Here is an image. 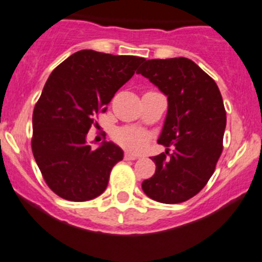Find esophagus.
Instances as JSON below:
<instances>
[{"label": "esophagus", "instance_id": "obj_1", "mask_svg": "<svg viewBox=\"0 0 262 262\" xmlns=\"http://www.w3.org/2000/svg\"><path fill=\"white\" fill-rule=\"evenodd\" d=\"M140 156H138V154H134V153H130V152H125V154H124V158L126 159V161H134V159L139 158Z\"/></svg>", "mask_w": 262, "mask_h": 262}]
</instances>
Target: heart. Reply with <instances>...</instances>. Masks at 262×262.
Returning <instances> with one entry per match:
<instances>
[{
  "instance_id": "heart-1",
  "label": "heart",
  "mask_w": 262,
  "mask_h": 262,
  "mask_svg": "<svg viewBox=\"0 0 262 262\" xmlns=\"http://www.w3.org/2000/svg\"><path fill=\"white\" fill-rule=\"evenodd\" d=\"M115 142L129 150L139 152L147 147L148 136L138 128H120L114 132Z\"/></svg>"
}]
</instances>
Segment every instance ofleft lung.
Here are the masks:
<instances>
[{
	"label": "left lung",
	"mask_w": 262,
	"mask_h": 262,
	"mask_svg": "<svg viewBox=\"0 0 262 262\" xmlns=\"http://www.w3.org/2000/svg\"><path fill=\"white\" fill-rule=\"evenodd\" d=\"M137 74L156 85L168 100L158 143L166 153L152 157L156 173L142 188L161 203H181L206 186L222 153L226 112L219 86L186 57L143 60ZM168 146L173 148L167 156Z\"/></svg>",
	"instance_id": "1"
}]
</instances>
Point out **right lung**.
I'll use <instances>...</instances> for the list:
<instances>
[{"instance_id":"right-lung-1","label":"right lung","mask_w":262,"mask_h":262,"mask_svg":"<svg viewBox=\"0 0 262 262\" xmlns=\"http://www.w3.org/2000/svg\"><path fill=\"white\" fill-rule=\"evenodd\" d=\"M143 57L80 50L49 76L32 114V153L52 191L84 202L105 191L124 152L113 142H86L99 112L136 73Z\"/></svg>"}]
</instances>
